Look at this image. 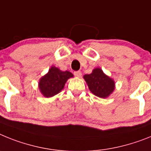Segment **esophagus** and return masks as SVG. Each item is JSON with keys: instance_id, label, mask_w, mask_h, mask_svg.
Here are the masks:
<instances>
[{"instance_id": "esophagus-1", "label": "esophagus", "mask_w": 151, "mask_h": 151, "mask_svg": "<svg viewBox=\"0 0 151 151\" xmlns=\"http://www.w3.org/2000/svg\"><path fill=\"white\" fill-rule=\"evenodd\" d=\"M74 74L77 77H81V74H81V72L80 71V70H78V71H74Z\"/></svg>"}]
</instances>
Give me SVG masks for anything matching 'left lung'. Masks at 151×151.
<instances>
[{
  "instance_id": "8db88e82",
  "label": "left lung",
  "mask_w": 151,
  "mask_h": 151,
  "mask_svg": "<svg viewBox=\"0 0 151 151\" xmlns=\"http://www.w3.org/2000/svg\"><path fill=\"white\" fill-rule=\"evenodd\" d=\"M83 79L92 93L98 97H108L115 90V81L99 68L93 69L91 74H85Z\"/></svg>"
}]
</instances>
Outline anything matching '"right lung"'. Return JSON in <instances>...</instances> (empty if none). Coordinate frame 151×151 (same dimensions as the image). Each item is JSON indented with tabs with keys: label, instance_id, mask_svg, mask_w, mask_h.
<instances>
[{
	"label": "right lung",
	"instance_id": "right-lung-1",
	"mask_svg": "<svg viewBox=\"0 0 151 151\" xmlns=\"http://www.w3.org/2000/svg\"><path fill=\"white\" fill-rule=\"evenodd\" d=\"M74 75L70 71H62L56 67H51L48 72L39 80V88L45 97H52L64 89L65 83Z\"/></svg>",
	"mask_w": 151,
	"mask_h": 151
}]
</instances>
